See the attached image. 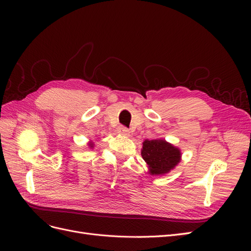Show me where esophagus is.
<instances>
[{"mask_svg":"<svg viewBox=\"0 0 251 251\" xmlns=\"http://www.w3.org/2000/svg\"><path fill=\"white\" fill-rule=\"evenodd\" d=\"M118 132L120 134H123V135H128V134H130V131H128V128L124 126H118Z\"/></svg>","mask_w":251,"mask_h":251,"instance_id":"obj_1","label":"esophagus"}]
</instances>
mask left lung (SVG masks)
Instances as JSON below:
<instances>
[{"label": "left lung", "instance_id": "8db88e82", "mask_svg": "<svg viewBox=\"0 0 251 251\" xmlns=\"http://www.w3.org/2000/svg\"><path fill=\"white\" fill-rule=\"evenodd\" d=\"M141 156L149 165L151 175H163L176 166L181 153L180 150L161 139L146 140L143 142Z\"/></svg>", "mask_w": 251, "mask_h": 251}]
</instances>
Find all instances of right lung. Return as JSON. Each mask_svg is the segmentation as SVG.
Wrapping results in <instances>:
<instances>
[{
    "instance_id": "right-lung-1",
    "label": "right lung",
    "mask_w": 251,
    "mask_h": 251,
    "mask_svg": "<svg viewBox=\"0 0 251 251\" xmlns=\"http://www.w3.org/2000/svg\"><path fill=\"white\" fill-rule=\"evenodd\" d=\"M90 147H91V148H92V147H93V146H92V144H90Z\"/></svg>"
}]
</instances>
